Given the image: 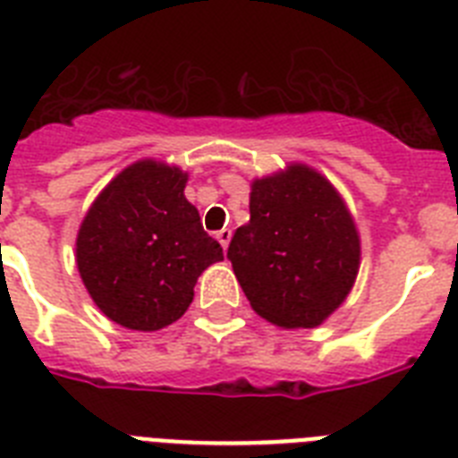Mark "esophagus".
I'll use <instances>...</instances> for the list:
<instances>
[{
	"instance_id": "obj_1",
	"label": "esophagus",
	"mask_w": 458,
	"mask_h": 458,
	"mask_svg": "<svg viewBox=\"0 0 458 458\" xmlns=\"http://www.w3.org/2000/svg\"><path fill=\"white\" fill-rule=\"evenodd\" d=\"M230 237H233V230H230V228H223V230H218V233H216V240L221 242L223 249H228Z\"/></svg>"
}]
</instances>
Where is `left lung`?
I'll return each mask as SVG.
<instances>
[{"mask_svg":"<svg viewBox=\"0 0 458 458\" xmlns=\"http://www.w3.org/2000/svg\"><path fill=\"white\" fill-rule=\"evenodd\" d=\"M247 225L228 259L253 312L282 328H317L347 301L360 237L347 202L321 172L291 163L251 182Z\"/></svg>","mask_w":458,"mask_h":458,"instance_id":"left-lung-1","label":"left lung"}]
</instances>
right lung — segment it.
Listing matches in <instances>:
<instances>
[{
  "label": "right lung",
  "mask_w": 458,
  "mask_h": 458,
  "mask_svg": "<svg viewBox=\"0 0 458 458\" xmlns=\"http://www.w3.org/2000/svg\"><path fill=\"white\" fill-rule=\"evenodd\" d=\"M188 174L144 157L95 198L76 235V267L99 312L130 330H160L193 302L223 249L183 195Z\"/></svg>",
  "instance_id": "right-lung-1"
}]
</instances>
